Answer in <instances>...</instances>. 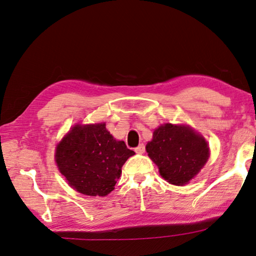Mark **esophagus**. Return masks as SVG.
I'll return each instance as SVG.
<instances>
[{
  "instance_id": "1",
  "label": "esophagus",
  "mask_w": 256,
  "mask_h": 256,
  "mask_svg": "<svg viewBox=\"0 0 256 256\" xmlns=\"http://www.w3.org/2000/svg\"><path fill=\"white\" fill-rule=\"evenodd\" d=\"M144 151H146V146L144 144H140V146L136 148V152L138 153V154H142Z\"/></svg>"
}]
</instances>
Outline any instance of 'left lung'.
<instances>
[{"label": "left lung", "instance_id": "obj_1", "mask_svg": "<svg viewBox=\"0 0 256 256\" xmlns=\"http://www.w3.org/2000/svg\"><path fill=\"white\" fill-rule=\"evenodd\" d=\"M146 148L162 178L176 186L188 184L209 158L206 140L188 125H161Z\"/></svg>", "mask_w": 256, "mask_h": 256}]
</instances>
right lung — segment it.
<instances>
[{"instance_id": "add662e5", "label": "right lung", "mask_w": 256, "mask_h": 256, "mask_svg": "<svg viewBox=\"0 0 256 256\" xmlns=\"http://www.w3.org/2000/svg\"><path fill=\"white\" fill-rule=\"evenodd\" d=\"M136 152L116 141L105 123L77 124L56 148L54 159L70 187L87 196L113 192L122 166Z\"/></svg>"}]
</instances>
